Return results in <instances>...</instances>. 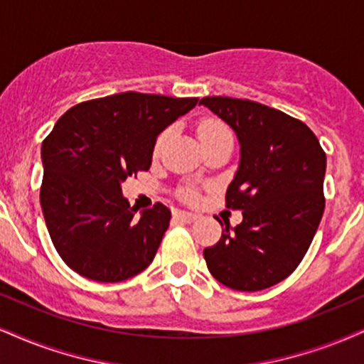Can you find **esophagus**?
<instances>
[{
    "label": "esophagus",
    "mask_w": 364,
    "mask_h": 364,
    "mask_svg": "<svg viewBox=\"0 0 364 364\" xmlns=\"http://www.w3.org/2000/svg\"><path fill=\"white\" fill-rule=\"evenodd\" d=\"M173 216L177 219H181V221H186V223H192L196 221L197 218H199V214L197 213H192V210H182V209H177L173 213Z\"/></svg>",
    "instance_id": "esophagus-1"
}]
</instances>
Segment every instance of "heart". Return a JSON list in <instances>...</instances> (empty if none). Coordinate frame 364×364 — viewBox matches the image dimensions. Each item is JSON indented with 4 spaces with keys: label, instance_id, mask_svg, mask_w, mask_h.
<instances>
[{
    "label": "heart",
    "instance_id": "heart-1",
    "mask_svg": "<svg viewBox=\"0 0 364 364\" xmlns=\"http://www.w3.org/2000/svg\"><path fill=\"white\" fill-rule=\"evenodd\" d=\"M167 134H168V132H164L159 136V140H156V143H155L156 151L160 150L161 145H164ZM197 136H199L200 145H205V143L219 140V138H231V133H230V129H228L226 124L221 123V121L204 119V121H200L199 128H197Z\"/></svg>",
    "mask_w": 364,
    "mask_h": 364
}]
</instances>
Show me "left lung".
I'll list each match as a JSON object with an SVG mask.
<instances>
[{
    "instance_id": "obj_1",
    "label": "left lung",
    "mask_w": 364,
    "mask_h": 364,
    "mask_svg": "<svg viewBox=\"0 0 364 364\" xmlns=\"http://www.w3.org/2000/svg\"><path fill=\"white\" fill-rule=\"evenodd\" d=\"M236 133L240 165L226 205L243 221L204 250L210 275L230 289L257 291L285 280L306 257L324 214L326 154L302 121L259 102L203 97Z\"/></svg>"
}]
</instances>
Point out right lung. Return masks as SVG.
<instances>
[{
  "mask_svg": "<svg viewBox=\"0 0 364 364\" xmlns=\"http://www.w3.org/2000/svg\"><path fill=\"white\" fill-rule=\"evenodd\" d=\"M197 97L119 92L70 107L42 143L40 204L67 267L96 282L132 278L154 262L170 209L132 208L121 183L151 165L156 136Z\"/></svg>",
  "mask_w": 364,
  "mask_h": 364,
  "instance_id": "right-lung-1",
  "label": "right lung"
}]
</instances>
